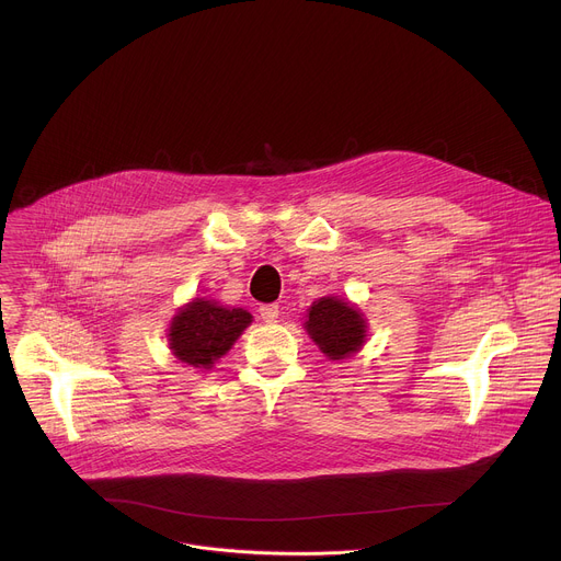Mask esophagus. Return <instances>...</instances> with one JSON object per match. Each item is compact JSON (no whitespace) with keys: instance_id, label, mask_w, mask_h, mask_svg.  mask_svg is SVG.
<instances>
[{"instance_id":"esophagus-1","label":"esophagus","mask_w":561,"mask_h":561,"mask_svg":"<svg viewBox=\"0 0 561 561\" xmlns=\"http://www.w3.org/2000/svg\"><path fill=\"white\" fill-rule=\"evenodd\" d=\"M260 317L264 319V322H277V317H279V304H264V306H260Z\"/></svg>"}]
</instances>
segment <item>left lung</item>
Here are the masks:
<instances>
[{
	"mask_svg": "<svg viewBox=\"0 0 561 561\" xmlns=\"http://www.w3.org/2000/svg\"><path fill=\"white\" fill-rule=\"evenodd\" d=\"M306 331L331 359L353 355L366 340L362 312L335 297H322L310 306Z\"/></svg>",
	"mask_w": 561,
	"mask_h": 561,
	"instance_id": "8db88e82",
	"label": "left lung"
}]
</instances>
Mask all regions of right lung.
<instances>
[{
	"mask_svg": "<svg viewBox=\"0 0 561 561\" xmlns=\"http://www.w3.org/2000/svg\"><path fill=\"white\" fill-rule=\"evenodd\" d=\"M251 322L253 317L244 308H224L197 297L173 319L169 342L180 362L210 368Z\"/></svg>",
	"mask_w": 561,
	"mask_h": 561,
	"instance_id": "right-lung-1",
	"label": "right lung"
}]
</instances>
